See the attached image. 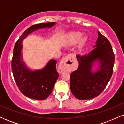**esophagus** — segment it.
<instances>
[{"label": "esophagus", "instance_id": "esophagus-1", "mask_svg": "<svg viewBox=\"0 0 124 124\" xmlns=\"http://www.w3.org/2000/svg\"><path fill=\"white\" fill-rule=\"evenodd\" d=\"M69 56L68 55V56H66L65 57H64L62 58V60L61 61L60 63H59V68L61 69V70H63L64 69H65L66 68L68 67V65H70V64L71 63V61H69ZM71 62V63H70V62Z\"/></svg>", "mask_w": 124, "mask_h": 124}]
</instances>
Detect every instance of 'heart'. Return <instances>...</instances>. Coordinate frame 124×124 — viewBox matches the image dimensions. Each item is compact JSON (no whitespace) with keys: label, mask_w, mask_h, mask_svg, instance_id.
<instances>
[{"label":"heart","mask_w":124,"mask_h":124,"mask_svg":"<svg viewBox=\"0 0 124 124\" xmlns=\"http://www.w3.org/2000/svg\"><path fill=\"white\" fill-rule=\"evenodd\" d=\"M83 37V33L79 31H74L70 32L66 38V42L68 45H75L78 43L80 40L81 38ZM85 41V38L83 39L82 42Z\"/></svg>","instance_id":"obj_1"}]
</instances>
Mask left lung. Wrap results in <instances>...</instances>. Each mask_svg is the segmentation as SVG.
Here are the masks:
<instances>
[{
  "instance_id": "1",
  "label": "left lung",
  "mask_w": 124,
  "mask_h": 124,
  "mask_svg": "<svg viewBox=\"0 0 124 124\" xmlns=\"http://www.w3.org/2000/svg\"><path fill=\"white\" fill-rule=\"evenodd\" d=\"M98 38L94 49L83 56L77 55V70L70 74L71 92L76 99L89 100L97 97L106 88L111 78L114 64V54L109 41L98 31ZM99 69L93 72L94 63Z\"/></svg>"
}]
</instances>
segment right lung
I'll use <instances>...</instances> for the list:
<instances>
[{"mask_svg":"<svg viewBox=\"0 0 124 124\" xmlns=\"http://www.w3.org/2000/svg\"><path fill=\"white\" fill-rule=\"evenodd\" d=\"M55 22L37 24L30 27L16 42L12 61L14 79L20 91L25 96L35 100H45L51 94L59 77L56 71V61L51 59L40 70H31L23 61L22 41L28 34L39 28H51Z\"/></svg>","mask_w":124,"mask_h":124,"instance_id":"add662e5","label":"right lung"}]
</instances>
